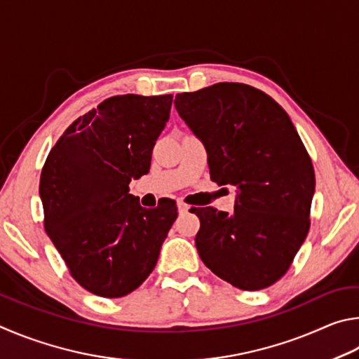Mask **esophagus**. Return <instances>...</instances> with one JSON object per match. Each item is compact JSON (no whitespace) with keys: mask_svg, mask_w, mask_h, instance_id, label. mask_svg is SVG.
I'll return each mask as SVG.
<instances>
[{"mask_svg":"<svg viewBox=\"0 0 359 359\" xmlns=\"http://www.w3.org/2000/svg\"><path fill=\"white\" fill-rule=\"evenodd\" d=\"M178 211L180 212H187V211H189V206H187L183 202H178Z\"/></svg>","mask_w":359,"mask_h":359,"instance_id":"34e87169","label":"esophagus"}]
</instances>
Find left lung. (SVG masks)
I'll return each mask as SVG.
<instances>
[{
    "instance_id": "obj_1",
    "label": "left lung",
    "mask_w": 359,
    "mask_h": 359,
    "mask_svg": "<svg viewBox=\"0 0 359 359\" xmlns=\"http://www.w3.org/2000/svg\"><path fill=\"white\" fill-rule=\"evenodd\" d=\"M175 107L203 142L211 180L236 187L233 215L212 206L194 211L200 259L241 290L273 285L306 240L316 192L292 119L268 94L229 81L176 94Z\"/></svg>"
}]
</instances>
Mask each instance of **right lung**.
I'll use <instances>...</instances> for the list:
<instances>
[{
    "mask_svg": "<svg viewBox=\"0 0 359 359\" xmlns=\"http://www.w3.org/2000/svg\"><path fill=\"white\" fill-rule=\"evenodd\" d=\"M172 94L105 99L75 119L50 149L39 196L43 225L72 278L97 297L121 298L153 271L178 210H153L129 194L149 172Z\"/></svg>",
    "mask_w": 359,
    "mask_h": 359,
    "instance_id": "add662e5",
    "label": "right lung"
}]
</instances>
